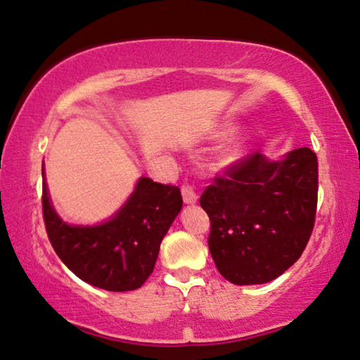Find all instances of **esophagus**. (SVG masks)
Here are the masks:
<instances>
[{
	"label": "esophagus",
	"mask_w": 360,
	"mask_h": 360,
	"mask_svg": "<svg viewBox=\"0 0 360 360\" xmlns=\"http://www.w3.org/2000/svg\"><path fill=\"white\" fill-rule=\"evenodd\" d=\"M182 200H184V203H187V205L197 203L198 195H197V191H195L193 186H191V184L182 186Z\"/></svg>",
	"instance_id": "esophagus-1"
}]
</instances>
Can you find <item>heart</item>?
<instances>
[{"instance_id": "b5f03b06", "label": "heart", "mask_w": 360, "mask_h": 360, "mask_svg": "<svg viewBox=\"0 0 360 360\" xmlns=\"http://www.w3.org/2000/svg\"><path fill=\"white\" fill-rule=\"evenodd\" d=\"M241 152H243L241 146H238V144L231 146V148L227 150V154H225V160H227V162L236 160V158H238V157L241 155Z\"/></svg>"}]
</instances>
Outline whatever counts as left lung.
I'll list each match as a JSON object with an SVG mask.
<instances>
[{
	"label": "left lung",
	"instance_id": "left-lung-1",
	"mask_svg": "<svg viewBox=\"0 0 360 360\" xmlns=\"http://www.w3.org/2000/svg\"><path fill=\"white\" fill-rule=\"evenodd\" d=\"M200 205L208 212L210 252L227 281L278 278L300 259L314 227L318 157L298 148L271 162L254 152L216 176Z\"/></svg>",
	"mask_w": 360,
	"mask_h": 360
}]
</instances>
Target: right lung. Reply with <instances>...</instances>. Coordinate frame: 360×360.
Instances as JSON below:
<instances>
[{"label":"right lung","instance_id":"obj_1","mask_svg":"<svg viewBox=\"0 0 360 360\" xmlns=\"http://www.w3.org/2000/svg\"><path fill=\"white\" fill-rule=\"evenodd\" d=\"M181 208L179 187L141 178L108 222L68 225L52 208L42 169V217L53 251L77 278L105 290L141 288Z\"/></svg>","mask_w":360,"mask_h":360}]
</instances>
